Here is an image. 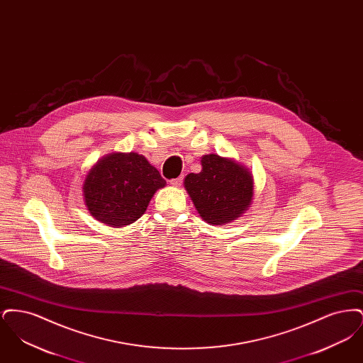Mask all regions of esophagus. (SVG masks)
Wrapping results in <instances>:
<instances>
[{
    "label": "esophagus",
    "instance_id": "1",
    "mask_svg": "<svg viewBox=\"0 0 363 363\" xmlns=\"http://www.w3.org/2000/svg\"><path fill=\"white\" fill-rule=\"evenodd\" d=\"M182 181H184V177L175 178V179H172V181H170V185H172V186H175V188H179V186L182 185Z\"/></svg>",
    "mask_w": 363,
    "mask_h": 363
}]
</instances>
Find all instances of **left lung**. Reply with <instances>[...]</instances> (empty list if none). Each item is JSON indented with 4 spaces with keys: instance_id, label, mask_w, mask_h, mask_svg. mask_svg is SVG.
Listing matches in <instances>:
<instances>
[{
    "instance_id": "left-lung-1",
    "label": "left lung",
    "mask_w": 363,
    "mask_h": 363,
    "mask_svg": "<svg viewBox=\"0 0 363 363\" xmlns=\"http://www.w3.org/2000/svg\"><path fill=\"white\" fill-rule=\"evenodd\" d=\"M194 207L204 222L225 225L242 216L253 203L255 179L250 170L218 154L201 157V172L184 179Z\"/></svg>"
}]
</instances>
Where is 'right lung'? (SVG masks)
<instances>
[{
	"mask_svg": "<svg viewBox=\"0 0 363 363\" xmlns=\"http://www.w3.org/2000/svg\"><path fill=\"white\" fill-rule=\"evenodd\" d=\"M164 186L166 181L145 156L111 152L88 170L83 197L92 218L120 228L140 219L156 190Z\"/></svg>",
	"mask_w": 363,
	"mask_h": 363,
	"instance_id": "right-lung-1",
	"label": "right lung"
}]
</instances>
